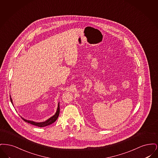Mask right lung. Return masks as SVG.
<instances>
[{
    "label": "right lung",
    "mask_w": 158,
    "mask_h": 158,
    "mask_svg": "<svg viewBox=\"0 0 158 158\" xmlns=\"http://www.w3.org/2000/svg\"><path fill=\"white\" fill-rule=\"evenodd\" d=\"M10 101H11V102L12 104H13V102H12V99L10 97ZM60 103L59 102L58 103V106H57V111L55 113V114L53 115L52 117H51L50 118H49L48 119H47V120H45V121H43V122H35V121H33L31 120H27L25 118H23V117H21V118H23V120L25 121V122H27L28 123H30L31 124H32L34 126H36L38 127H45V126H49L52 124H53V123H54L56 120L57 119L59 115V113H60V106H59Z\"/></svg>",
    "instance_id": "1"
}]
</instances>
